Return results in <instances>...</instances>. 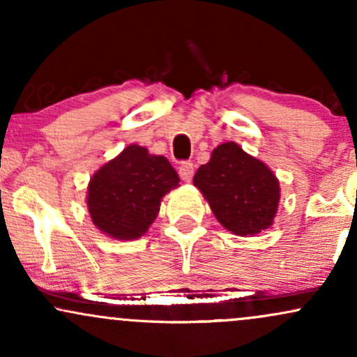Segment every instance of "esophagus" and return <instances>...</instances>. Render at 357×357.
Segmentation results:
<instances>
[{
	"mask_svg": "<svg viewBox=\"0 0 357 357\" xmlns=\"http://www.w3.org/2000/svg\"><path fill=\"white\" fill-rule=\"evenodd\" d=\"M192 174H195V165H192V162H183V165L179 166V176H181L183 181L190 183L192 179Z\"/></svg>",
	"mask_w": 357,
	"mask_h": 357,
	"instance_id": "34e87169",
	"label": "esophagus"
}]
</instances>
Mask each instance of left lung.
<instances>
[{
	"label": "left lung",
	"mask_w": 357,
	"mask_h": 357,
	"mask_svg": "<svg viewBox=\"0 0 357 357\" xmlns=\"http://www.w3.org/2000/svg\"><path fill=\"white\" fill-rule=\"evenodd\" d=\"M192 184L233 235L253 236L273 225L280 183L264 161L245 153L236 142L215 147L210 161L196 171Z\"/></svg>",
	"instance_id": "obj_1"
}]
</instances>
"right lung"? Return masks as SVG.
<instances>
[{
	"label": "right lung",
	"mask_w": 357,
	"mask_h": 357,
	"mask_svg": "<svg viewBox=\"0 0 357 357\" xmlns=\"http://www.w3.org/2000/svg\"><path fill=\"white\" fill-rule=\"evenodd\" d=\"M178 186L179 176L165 155L129 144L90 178V218L110 238L137 240L154 223L162 198Z\"/></svg>",
	"instance_id": "right-lung-1"
}]
</instances>
